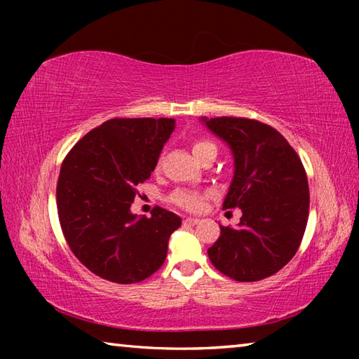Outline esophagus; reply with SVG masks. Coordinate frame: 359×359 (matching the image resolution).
<instances>
[{"label": "esophagus", "instance_id": "34e87169", "mask_svg": "<svg viewBox=\"0 0 359 359\" xmlns=\"http://www.w3.org/2000/svg\"><path fill=\"white\" fill-rule=\"evenodd\" d=\"M187 224H198L199 223V218H194V217H188L184 220Z\"/></svg>", "mask_w": 359, "mask_h": 359}]
</instances>
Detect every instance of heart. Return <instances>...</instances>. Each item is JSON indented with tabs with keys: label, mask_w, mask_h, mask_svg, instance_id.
<instances>
[{
	"label": "heart",
	"mask_w": 359,
	"mask_h": 359,
	"mask_svg": "<svg viewBox=\"0 0 359 359\" xmlns=\"http://www.w3.org/2000/svg\"><path fill=\"white\" fill-rule=\"evenodd\" d=\"M209 150H217L215 145L209 141H198L193 144V155L199 158L203 154ZM209 198L208 193L204 191H196V190H175L171 194V203H174L179 208L190 210V212H198L204 208L205 199Z\"/></svg>",
	"instance_id": "1"
}]
</instances>
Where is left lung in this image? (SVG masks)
Returning <instances> with one entry per match:
<instances>
[{"label":"left lung","instance_id":"1","mask_svg":"<svg viewBox=\"0 0 359 359\" xmlns=\"http://www.w3.org/2000/svg\"><path fill=\"white\" fill-rule=\"evenodd\" d=\"M233 151L234 175L223 209L239 208L236 228L222 226L208 255L238 282L276 274L299 248L309 217V184L299 156L280 133L252 118L203 117Z\"/></svg>","mask_w":359,"mask_h":359}]
</instances>
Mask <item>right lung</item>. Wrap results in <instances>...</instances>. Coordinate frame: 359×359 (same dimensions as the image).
Instances as JSON below:
<instances>
[{
	"label": "right lung",
	"instance_id": "obj_1",
	"mask_svg": "<svg viewBox=\"0 0 359 359\" xmlns=\"http://www.w3.org/2000/svg\"><path fill=\"white\" fill-rule=\"evenodd\" d=\"M175 128L174 118H112L87 133L63 160L57 184L60 224L71 252L101 278L136 283L163 266L182 220L131 204Z\"/></svg>",
	"mask_w": 359,
	"mask_h": 359
}]
</instances>
